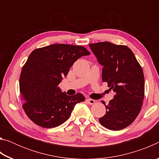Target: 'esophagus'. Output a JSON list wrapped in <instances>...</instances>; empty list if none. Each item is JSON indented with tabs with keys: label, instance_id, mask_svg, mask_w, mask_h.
Listing matches in <instances>:
<instances>
[{
	"label": "esophagus",
	"instance_id": "obj_1",
	"mask_svg": "<svg viewBox=\"0 0 159 159\" xmlns=\"http://www.w3.org/2000/svg\"><path fill=\"white\" fill-rule=\"evenodd\" d=\"M86 102H87L89 104H93L95 103V101L94 100V99H90V98L86 99Z\"/></svg>",
	"mask_w": 159,
	"mask_h": 159
}]
</instances>
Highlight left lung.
<instances>
[{"label": "left lung", "mask_w": 159, "mask_h": 159, "mask_svg": "<svg viewBox=\"0 0 159 159\" xmlns=\"http://www.w3.org/2000/svg\"><path fill=\"white\" fill-rule=\"evenodd\" d=\"M89 46L103 66L102 81L115 93L106 107V114L99 118L107 129L120 130L128 127L138 116L144 95L143 71L134 53L125 45L99 42Z\"/></svg>", "instance_id": "obj_1"}]
</instances>
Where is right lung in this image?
<instances>
[{
	"label": "right lung",
	"mask_w": 159,
	"mask_h": 159,
	"mask_svg": "<svg viewBox=\"0 0 159 159\" xmlns=\"http://www.w3.org/2000/svg\"><path fill=\"white\" fill-rule=\"evenodd\" d=\"M80 45L53 44L34 50L24 65L20 95L26 114L36 125L55 128L69 118L75 105L85 100L81 93L67 95L58 85L78 59L89 55Z\"/></svg>",
	"instance_id": "add662e5"
}]
</instances>
